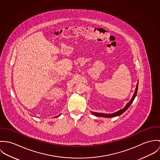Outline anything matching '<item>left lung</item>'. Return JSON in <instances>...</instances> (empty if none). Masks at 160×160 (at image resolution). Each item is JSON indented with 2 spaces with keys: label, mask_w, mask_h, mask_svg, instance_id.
<instances>
[{
  "label": "left lung",
  "mask_w": 160,
  "mask_h": 160,
  "mask_svg": "<svg viewBox=\"0 0 160 160\" xmlns=\"http://www.w3.org/2000/svg\"><path fill=\"white\" fill-rule=\"evenodd\" d=\"M138 85H139V80H138V82L136 85V88L135 89V92L131 98V99L130 100L129 102H128L126 105L123 108L115 112V113H98V112H91L92 115H94V116H96V117H106V118H112V117H117V116H120L122 114H123L124 113V112L129 107V106L131 105V104L132 103V102L134 101L136 95H137V92H138Z\"/></svg>",
  "instance_id": "left-lung-1"
}]
</instances>
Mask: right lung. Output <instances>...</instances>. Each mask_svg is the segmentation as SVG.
<instances>
[{"instance_id":"obj_1","label":"right lung","mask_w":160,"mask_h":160,"mask_svg":"<svg viewBox=\"0 0 160 160\" xmlns=\"http://www.w3.org/2000/svg\"><path fill=\"white\" fill-rule=\"evenodd\" d=\"M60 115H61V114H60L59 115H58V116H56V117H59V116H60Z\"/></svg>"}]
</instances>
